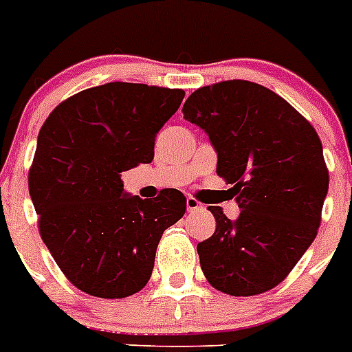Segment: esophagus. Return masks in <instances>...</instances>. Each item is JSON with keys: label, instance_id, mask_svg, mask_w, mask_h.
<instances>
[{"label": "esophagus", "instance_id": "1", "mask_svg": "<svg viewBox=\"0 0 352 352\" xmlns=\"http://www.w3.org/2000/svg\"><path fill=\"white\" fill-rule=\"evenodd\" d=\"M186 209H188V212H195V210L204 209V206L198 200H195L193 197H188L186 198Z\"/></svg>", "mask_w": 352, "mask_h": 352}]
</instances>
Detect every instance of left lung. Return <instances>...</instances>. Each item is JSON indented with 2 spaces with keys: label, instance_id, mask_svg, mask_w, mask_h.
<instances>
[{
  "label": "left lung",
  "instance_id": "obj_1",
  "mask_svg": "<svg viewBox=\"0 0 352 352\" xmlns=\"http://www.w3.org/2000/svg\"><path fill=\"white\" fill-rule=\"evenodd\" d=\"M182 113L209 136L241 209L228 219L209 207L216 232L197 246L201 271L225 294H262L316 239L329 184L322 143L285 99L243 79L198 88Z\"/></svg>",
  "mask_w": 352,
  "mask_h": 352
}]
</instances>
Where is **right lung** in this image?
Here are the masks:
<instances>
[{
    "instance_id": "add662e5",
    "label": "right lung",
    "mask_w": 352,
    "mask_h": 352,
    "mask_svg": "<svg viewBox=\"0 0 352 352\" xmlns=\"http://www.w3.org/2000/svg\"><path fill=\"white\" fill-rule=\"evenodd\" d=\"M184 91L140 83L87 88L53 109L30 170L38 228L79 290L115 299L151 280L161 235L186 212L179 189L154 200L124 191L122 172L152 163L159 129Z\"/></svg>"
}]
</instances>
